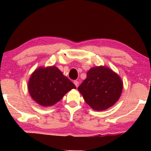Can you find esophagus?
<instances>
[{
	"label": "esophagus",
	"mask_w": 151,
	"mask_h": 151,
	"mask_svg": "<svg viewBox=\"0 0 151 151\" xmlns=\"http://www.w3.org/2000/svg\"><path fill=\"white\" fill-rule=\"evenodd\" d=\"M73 83H74V84H75V85L76 86V87H78V86H79V84H80V82H78V81H77V80H75V81L73 82Z\"/></svg>",
	"instance_id": "34e87169"
}]
</instances>
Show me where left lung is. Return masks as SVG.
Returning a JSON list of instances; mask_svg holds the SVG:
<instances>
[{
  "instance_id": "1",
  "label": "left lung",
  "mask_w": 151,
  "mask_h": 151,
  "mask_svg": "<svg viewBox=\"0 0 151 151\" xmlns=\"http://www.w3.org/2000/svg\"><path fill=\"white\" fill-rule=\"evenodd\" d=\"M122 88L118 75L106 67H96L87 72L86 78L78 89L93 110L103 111L119 100Z\"/></svg>"
}]
</instances>
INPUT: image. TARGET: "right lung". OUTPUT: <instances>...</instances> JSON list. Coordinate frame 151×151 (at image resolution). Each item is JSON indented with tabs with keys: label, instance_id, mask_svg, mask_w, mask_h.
Here are the masks:
<instances>
[{
	"label": "right lung",
	"instance_id": "right-lung-1",
	"mask_svg": "<svg viewBox=\"0 0 151 151\" xmlns=\"http://www.w3.org/2000/svg\"><path fill=\"white\" fill-rule=\"evenodd\" d=\"M76 88L75 84L54 66L36 70L28 83L30 96L42 106H53Z\"/></svg>",
	"mask_w": 151,
	"mask_h": 151
}]
</instances>
